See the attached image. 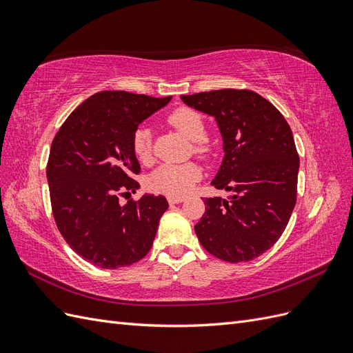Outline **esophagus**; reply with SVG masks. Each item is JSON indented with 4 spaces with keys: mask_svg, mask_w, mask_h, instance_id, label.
<instances>
[{
    "mask_svg": "<svg viewBox=\"0 0 353 353\" xmlns=\"http://www.w3.org/2000/svg\"><path fill=\"white\" fill-rule=\"evenodd\" d=\"M169 205H178V203H183L184 199L183 197H168Z\"/></svg>",
    "mask_w": 353,
    "mask_h": 353,
    "instance_id": "esophagus-1",
    "label": "esophagus"
}]
</instances>
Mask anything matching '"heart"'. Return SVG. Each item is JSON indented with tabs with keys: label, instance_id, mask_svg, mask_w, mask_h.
Wrapping results in <instances>:
<instances>
[{
	"label": "heart",
	"instance_id": "1",
	"mask_svg": "<svg viewBox=\"0 0 353 353\" xmlns=\"http://www.w3.org/2000/svg\"><path fill=\"white\" fill-rule=\"evenodd\" d=\"M169 123L190 141L196 143L194 150L205 153L208 148L201 141L206 140V125L201 116L187 108L176 109L170 113ZM132 150L141 162H148L152 157V132L147 126H140L132 137ZM201 178V170L196 163L183 165H160L148 175L147 187L154 193H162L169 197H183L188 194L193 185Z\"/></svg>",
	"mask_w": 353,
	"mask_h": 353
}]
</instances>
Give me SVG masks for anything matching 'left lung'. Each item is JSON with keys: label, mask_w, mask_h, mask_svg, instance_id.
<instances>
[{"label": "left lung", "mask_w": 353, "mask_h": 353, "mask_svg": "<svg viewBox=\"0 0 353 353\" xmlns=\"http://www.w3.org/2000/svg\"><path fill=\"white\" fill-rule=\"evenodd\" d=\"M188 108L215 117L223 159L212 185L230 193L209 197L197 239L210 254L248 262L281 237L296 205L299 156L284 116L258 92L216 90L181 95Z\"/></svg>", "instance_id": "1"}]
</instances>
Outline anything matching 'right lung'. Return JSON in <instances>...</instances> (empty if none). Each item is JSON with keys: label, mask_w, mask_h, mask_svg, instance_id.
<instances>
[{"label": "right lung", "mask_w": 353, "mask_h": 353, "mask_svg": "<svg viewBox=\"0 0 353 353\" xmlns=\"http://www.w3.org/2000/svg\"><path fill=\"white\" fill-rule=\"evenodd\" d=\"M170 99L97 92L70 113L52 140L47 165L52 215L70 249L95 266L132 265L152 249L166 199L144 194L121 205L119 193L140 187L131 178L140 174L134 132Z\"/></svg>", "instance_id": "1"}]
</instances>
